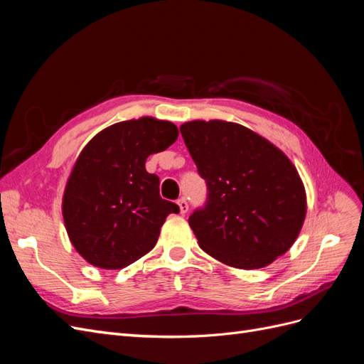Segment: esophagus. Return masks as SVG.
<instances>
[{
  "label": "esophagus",
  "mask_w": 364,
  "mask_h": 364,
  "mask_svg": "<svg viewBox=\"0 0 364 364\" xmlns=\"http://www.w3.org/2000/svg\"><path fill=\"white\" fill-rule=\"evenodd\" d=\"M178 206H179L181 214H186V213H188V203H186L185 199H179V200H178Z\"/></svg>",
  "instance_id": "1"
}]
</instances>
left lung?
<instances>
[{"label":"left lung","mask_w":364,"mask_h":364,"mask_svg":"<svg viewBox=\"0 0 364 364\" xmlns=\"http://www.w3.org/2000/svg\"><path fill=\"white\" fill-rule=\"evenodd\" d=\"M181 134L208 185L206 206L188 220L200 249L243 270L284 255L306 215L305 186L289 156L230 121H186Z\"/></svg>","instance_id":"8db88e82"}]
</instances>
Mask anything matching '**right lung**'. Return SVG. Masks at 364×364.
Returning <instances> with one entry per match:
<instances>
[{
  "label": "right lung",
  "instance_id": "obj_1",
  "mask_svg": "<svg viewBox=\"0 0 364 364\" xmlns=\"http://www.w3.org/2000/svg\"><path fill=\"white\" fill-rule=\"evenodd\" d=\"M171 121L127 119L103 129L77 156L62 197V215L77 253L91 266L119 270L155 247L179 206L161 199L159 178L146 170L153 153L178 139Z\"/></svg>",
  "mask_w": 364,
  "mask_h": 364
}]
</instances>
